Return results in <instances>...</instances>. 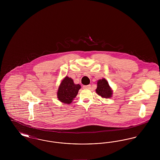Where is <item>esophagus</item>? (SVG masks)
Wrapping results in <instances>:
<instances>
[{
	"label": "esophagus",
	"instance_id": "34e87169",
	"mask_svg": "<svg viewBox=\"0 0 160 160\" xmlns=\"http://www.w3.org/2000/svg\"><path fill=\"white\" fill-rule=\"evenodd\" d=\"M84 89H90L91 88V85H86V86H83Z\"/></svg>",
	"mask_w": 160,
	"mask_h": 160
}]
</instances>
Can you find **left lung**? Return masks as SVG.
<instances>
[{"label": "left lung", "mask_w": 160, "mask_h": 160, "mask_svg": "<svg viewBox=\"0 0 160 160\" xmlns=\"http://www.w3.org/2000/svg\"><path fill=\"white\" fill-rule=\"evenodd\" d=\"M96 92L101 97L108 98H110L112 95V91L106 79L99 80L97 83V88Z\"/></svg>", "instance_id": "1"}]
</instances>
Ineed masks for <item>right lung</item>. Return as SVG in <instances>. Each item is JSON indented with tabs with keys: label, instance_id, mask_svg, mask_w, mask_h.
I'll return each instance as SVG.
<instances>
[{
	"label": "right lung",
	"instance_id": "1",
	"mask_svg": "<svg viewBox=\"0 0 160 160\" xmlns=\"http://www.w3.org/2000/svg\"><path fill=\"white\" fill-rule=\"evenodd\" d=\"M81 88L80 84H76L73 80L66 77L62 82L58 91V98L61 102L70 104L78 93Z\"/></svg>",
	"mask_w": 160,
	"mask_h": 160
}]
</instances>
